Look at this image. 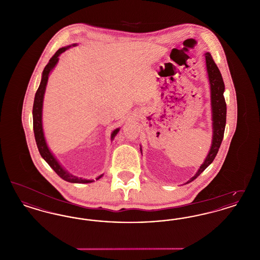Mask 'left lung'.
<instances>
[{"mask_svg":"<svg viewBox=\"0 0 260 260\" xmlns=\"http://www.w3.org/2000/svg\"><path fill=\"white\" fill-rule=\"evenodd\" d=\"M205 55H206L207 70H208L210 84V98H211L210 99H211L212 125H213L212 126L213 127L212 144L210 147V153L207 156L204 164L200 167L197 173L187 183L196 179L214 160L222 142L225 124H226V102L223 96L225 86H224L222 76L217 65L212 59L210 52H207Z\"/></svg>","mask_w":260,"mask_h":260,"instance_id":"obj_1","label":"left lung"}]
</instances>
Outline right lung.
<instances>
[{"mask_svg": "<svg viewBox=\"0 0 260 260\" xmlns=\"http://www.w3.org/2000/svg\"><path fill=\"white\" fill-rule=\"evenodd\" d=\"M69 48L70 47H65V48H61V49L57 50L51 56L50 61L46 65V67L43 71L42 81H41V84H40L37 91H36L34 104H33V128H34V135H35L37 147L39 149V152H40L41 156L44 158L45 161L50 165V168L61 177L62 179L66 180L68 182H72V183H89V182H92V180L78 178L77 176L71 175V174L67 173L66 171L63 170V168L58 164V161H56V159L52 156V154L50 153V150L48 148V145L46 143L45 136H44V132H43L42 108H43V99H44V94H45L46 86H47V83H48L49 75H50V71L53 69V67L56 65V63L58 61V56L61 54L62 52H64L65 50L69 49ZM118 132H119V128L115 129L112 133V140L118 134ZM101 176L102 175H100L98 179H99Z\"/></svg>", "mask_w": 260, "mask_h": 260, "instance_id": "right-lung-1", "label": "right lung"}]
</instances>
